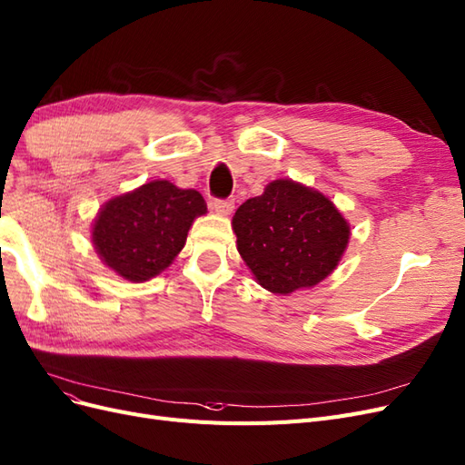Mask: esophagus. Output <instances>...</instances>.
I'll return each mask as SVG.
<instances>
[{
  "instance_id": "esophagus-1",
  "label": "esophagus",
  "mask_w": 465,
  "mask_h": 465,
  "mask_svg": "<svg viewBox=\"0 0 465 465\" xmlns=\"http://www.w3.org/2000/svg\"><path fill=\"white\" fill-rule=\"evenodd\" d=\"M211 206H213V211L218 213L220 216H228V214H232L235 203L232 199H214Z\"/></svg>"
}]
</instances>
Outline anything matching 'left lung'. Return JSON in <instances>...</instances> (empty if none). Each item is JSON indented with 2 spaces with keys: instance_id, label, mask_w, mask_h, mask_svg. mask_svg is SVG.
I'll list each match as a JSON object with an SVG mask.
<instances>
[{
  "instance_id": "8db88e82",
  "label": "left lung",
  "mask_w": 465,
  "mask_h": 465,
  "mask_svg": "<svg viewBox=\"0 0 465 465\" xmlns=\"http://www.w3.org/2000/svg\"><path fill=\"white\" fill-rule=\"evenodd\" d=\"M237 251L256 282L278 295L314 287L337 268L349 222L323 193L293 180H273L232 220Z\"/></svg>"
}]
</instances>
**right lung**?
Returning <instances> with one entry per match:
<instances>
[{
    "mask_svg": "<svg viewBox=\"0 0 465 465\" xmlns=\"http://www.w3.org/2000/svg\"><path fill=\"white\" fill-rule=\"evenodd\" d=\"M204 213L206 203L195 189L153 180L101 206L92 242L99 259L118 276L142 283L172 264L193 220Z\"/></svg>",
    "mask_w": 465,
    "mask_h": 465,
    "instance_id": "add662e5",
    "label": "right lung"
}]
</instances>
